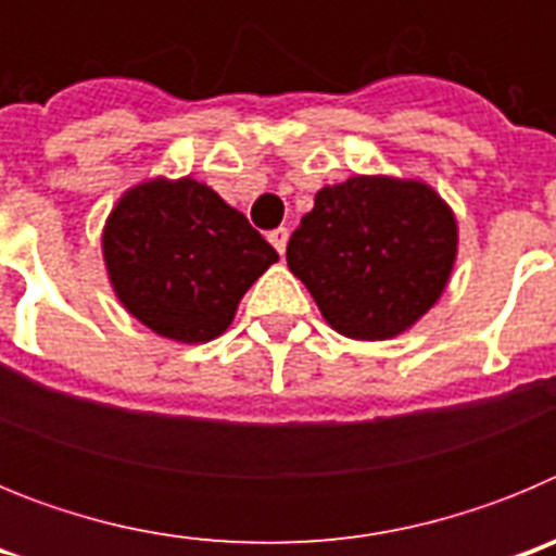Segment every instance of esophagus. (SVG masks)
<instances>
[{"instance_id": "34e87169", "label": "esophagus", "mask_w": 556, "mask_h": 556, "mask_svg": "<svg viewBox=\"0 0 556 556\" xmlns=\"http://www.w3.org/2000/svg\"><path fill=\"white\" fill-rule=\"evenodd\" d=\"M269 242H273V248L278 250V253H287V242H289V230L287 228H275V230H269V236H267Z\"/></svg>"}]
</instances>
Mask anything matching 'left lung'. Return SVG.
<instances>
[{
  "mask_svg": "<svg viewBox=\"0 0 556 556\" xmlns=\"http://www.w3.org/2000/svg\"><path fill=\"white\" fill-rule=\"evenodd\" d=\"M456 253L454 211L426 180L353 175L314 194L287 264L333 331L376 342L409 331L440 301Z\"/></svg>",
  "mask_w": 556,
  "mask_h": 556,
  "instance_id": "obj_1",
  "label": "left lung"
}]
</instances>
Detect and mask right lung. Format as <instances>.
I'll list each match as a JSON object with an SVG mask.
<instances>
[{
	"mask_svg": "<svg viewBox=\"0 0 556 556\" xmlns=\"http://www.w3.org/2000/svg\"><path fill=\"white\" fill-rule=\"evenodd\" d=\"M102 258L130 317L172 342L200 345L228 331L244 292L278 253L211 186L159 175L116 200Z\"/></svg>",
	"mask_w": 556,
	"mask_h": 556,
	"instance_id": "right-lung-1",
	"label": "right lung"
}]
</instances>
